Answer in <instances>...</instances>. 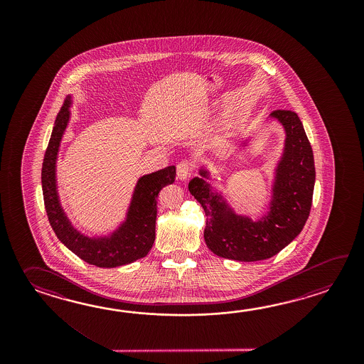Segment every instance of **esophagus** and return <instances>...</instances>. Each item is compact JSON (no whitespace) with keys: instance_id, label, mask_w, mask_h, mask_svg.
I'll return each mask as SVG.
<instances>
[{"instance_id":"obj_1","label":"esophagus","mask_w":364,"mask_h":364,"mask_svg":"<svg viewBox=\"0 0 364 364\" xmlns=\"http://www.w3.org/2000/svg\"><path fill=\"white\" fill-rule=\"evenodd\" d=\"M191 171H193V163L188 160H183L177 165V177L181 181H185L188 177H191Z\"/></svg>"}]
</instances>
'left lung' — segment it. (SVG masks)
I'll use <instances>...</instances> for the list:
<instances>
[{"label":"left lung","mask_w":364,"mask_h":364,"mask_svg":"<svg viewBox=\"0 0 364 364\" xmlns=\"http://www.w3.org/2000/svg\"><path fill=\"white\" fill-rule=\"evenodd\" d=\"M271 117L282 124L287 138L274 171L269 210L260 220L237 215L207 182V169L201 168L200 177L188 183L190 193L207 216L204 240L220 257L238 262L269 259L302 232L309 218L316 176L309 138L295 112L274 110Z\"/></svg>","instance_id":"obj_1"}]
</instances>
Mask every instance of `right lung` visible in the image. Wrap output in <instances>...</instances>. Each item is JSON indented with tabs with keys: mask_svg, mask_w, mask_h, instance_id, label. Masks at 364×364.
I'll return each instance as SVG.
<instances>
[{
	"mask_svg": "<svg viewBox=\"0 0 364 364\" xmlns=\"http://www.w3.org/2000/svg\"><path fill=\"white\" fill-rule=\"evenodd\" d=\"M69 96L55 118L41 169V186L48 220L57 238L85 263L100 268H116L147 255L155 242L157 196L176 178V166L140 177L134 188L124 223L109 235L88 237L77 230L62 208L55 179V163L62 136L70 121Z\"/></svg>",
	"mask_w": 364,
	"mask_h": 364,
	"instance_id": "obj_1",
	"label": "right lung"
}]
</instances>
